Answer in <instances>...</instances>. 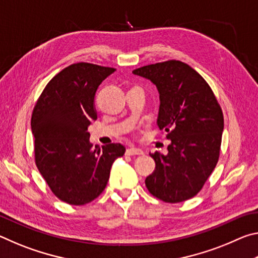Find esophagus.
<instances>
[{"label": "esophagus", "mask_w": 258, "mask_h": 258, "mask_svg": "<svg viewBox=\"0 0 258 258\" xmlns=\"http://www.w3.org/2000/svg\"><path fill=\"white\" fill-rule=\"evenodd\" d=\"M126 155L127 156H139V155H143V151L139 148H128L126 150Z\"/></svg>", "instance_id": "obj_1"}]
</instances>
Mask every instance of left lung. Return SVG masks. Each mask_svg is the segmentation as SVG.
Instances as JSON below:
<instances>
[{"instance_id":"left-lung-1","label":"left lung","mask_w":258,"mask_h":258,"mask_svg":"<svg viewBox=\"0 0 258 258\" xmlns=\"http://www.w3.org/2000/svg\"><path fill=\"white\" fill-rule=\"evenodd\" d=\"M133 74L158 89L157 125L172 142L166 156L150 154L156 168L146 178L147 189L165 203L185 202L203 189L220 158L222 108L208 83L182 61L148 64Z\"/></svg>"}]
</instances>
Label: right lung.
<instances>
[{"label": "right lung", "mask_w": 258, "mask_h": 258, "mask_svg": "<svg viewBox=\"0 0 258 258\" xmlns=\"http://www.w3.org/2000/svg\"><path fill=\"white\" fill-rule=\"evenodd\" d=\"M115 68L78 62L47 83L32 113L35 164L56 198L82 206L106 187L113 160L125 154L117 143L100 149L87 127L97 119L94 95Z\"/></svg>", "instance_id": "add662e5"}]
</instances>
